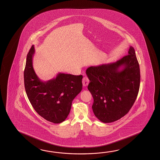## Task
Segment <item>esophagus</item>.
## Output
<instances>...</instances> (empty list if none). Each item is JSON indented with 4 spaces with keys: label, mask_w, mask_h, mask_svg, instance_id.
Segmentation results:
<instances>
[{
    "label": "esophagus",
    "mask_w": 160,
    "mask_h": 160,
    "mask_svg": "<svg viewBox=\"0 0 160 160\" xmlns=\"http://www.w3.org/2000/svg\"><path fill=\"white\" fill-rule=\"evenodd\" d=\"M89 83V79H88V77L85 76L83 77V78L82 79V84L83 86H87L88 85Z\"/></svg>",
    "instance_id": "34e87169"
}]
</instances>
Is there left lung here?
<instances>
[{
  "mask_svg": "<svg viewBox=\"0 0 160 160\" xmlns=\"http://www.w3.org/2000/svg\"><path fill=\"white\" fill-rule=\"evenodd\" d=\"M86 73L90 80L88 88L94 99L92 109L99 121L112 122L129 112L140 85L139 63L132 46L121 59L88 67Z\"/></svg>",
  "mask_w": 160,
  "mask_h": 160,
  "instance_id": "8db88e82",
  "label": "left lung"
}]
</instances>
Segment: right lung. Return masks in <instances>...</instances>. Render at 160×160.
Listing matches in <instances>:
<instances>
[{
  "label": "right lung",
  "instance_id": "obj_1",
  "mask_svg": "<svg viewBox=\"0 0 160 160\" xmlns=\"http://www.w3.org/2000/svg\"><path fill=\"white\" fill-rule=\"evenodd\" d=\"M34 45L27 55L24 71L25 90L28 98L39 115L54 123L67 118L72 102L82 89L83 76L58 73L55 78L42 81L34 71Z\"/></svg>",
  "mask_w": 160,
  "mask_h": 160
}]
</instances>
